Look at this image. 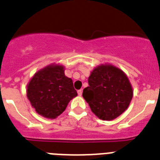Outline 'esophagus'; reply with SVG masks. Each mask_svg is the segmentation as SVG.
<instances>
[{
	"label": "esophagus",
	"instance_id": "obj_1",
	"mask_svg": "<svg viewBox=\"0 0 160 160\" xmlns=\"http://www.w3.org/2000/svg\"><path fill=\"white\" fill-rule=\"evenodd\" d=\"M82 94V90H78V94L79 96H81Z\"/></svg>",
	"mask_w": 160,
	"mask_h": 160
}]
</instances>
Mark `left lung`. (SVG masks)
<instances>
[{"instance_id":"1","label":"left lung","mask_w":160,"mask_h":160,"mask_svg":"<svg viewBox=\"0 0 160 160\" xmlns=\"http://www.w3.org/2000/svg\"><path fill=\"white\" fill-rule=\"evenodd\" d=\"M88 83L82 97L100 119H114L129 107L132 87L125 73L118 68L111 64L97 66L90 73Z\"/></svg>"}]
</instances>
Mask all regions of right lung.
I'll return each instance as SVG.
<instances>
[{"mask_svg":"<svg viewBox=\"0 0 160 160\" xmlns=\"http://www.w3.org/2000/svg\"><path fill=\"white\" fill-rule=\"evenodd\" d=\"M78 95L72 79L66 77L64 66L52 64L38 70L27 86V98L38 114L56 118Z\"/></svg>","mask_w":160,"mask_h":160,"instance_id":"right-lung-1","label":"right lung"}]
</instances>
